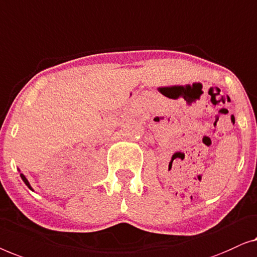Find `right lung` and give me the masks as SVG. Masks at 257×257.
<instances>
[{
	"instance_id": "right-lung-1",
	"label": "right lung",
	"mask_w": 257,
	"mask_h": 257,
	"mask_svg": "<svg viewBox=\"0 0 257 257\" xmlns=\"http://www.w3.org/2000/svg\"><path fill=\"white\" fill-rule=\"evenodd\" d=\"M21 178L22 179H23V182L25 183V185H27L28 187H29V189H30V190H32L31 189V186H30V184H29V182H28V179L27 178H25V177H24V175H22V173H21Z\"/></svg>"
}]
</instances>
